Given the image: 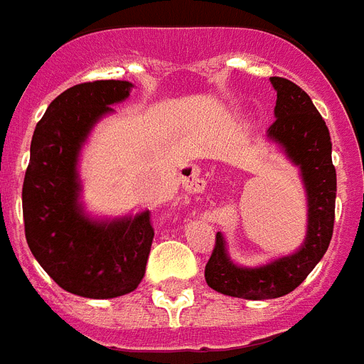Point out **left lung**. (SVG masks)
I'll return each mask as SVG.
<instances>
[{
    "label": "left lung",
    "mask_w": 364,
    "mask_h": 364,
    "mask_svg": "<svg viewBox=\"0 0 364 364\" xmlns=\"http://www.w3.org/2000/svg\"><path fill=\"white\" fill-rule=\"evenodd\" d=\"M271 84L277 90V119L267 136L282 146L286 155L301 168L309 200V230L303 247L262 267H237L226 254V245L217 232L205 280L213 289L241 299H274L294 291L316 264L323 258L335 226L336 170L331 159V134L314 102L299 85L280 76Z\"/></svg>",
    "instance_id": "obj_1"
}]
</instances>
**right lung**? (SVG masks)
<instances>
[{
	"label": "right lung",
	"mask_w": 364,
	"mask_h": 364,
	"mask_svg": "<svg viewBox=\"0 0 364 364\" xmlns=\"http://www.w3.org/2000/svg\"><path fill=\"white\" fill-rule=\"evenodd\" d=\"M131 87L123 80H95L55 97L35 127L23 177L29 250L55 284L90 299L119 297L138 288L155 235L149 211L91 223L78 203L80 147L99 117L125 100Z\"/></svg>",
	"instance_id": "1"
}]
</instances>
